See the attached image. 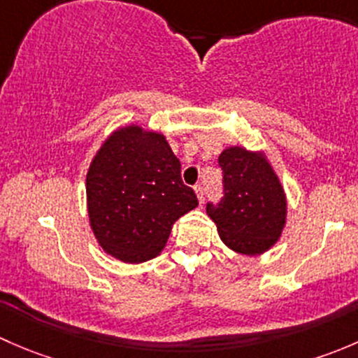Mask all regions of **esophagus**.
I'll return each instance as SVG.
<instances>
[{
	"mask_svg": "<svg viewBox=\"0 0 358 358\" xmlns=\"http://www.w3.org/2000/svg\"><path fill=\"white\" fill-rule=\"evenodd\" d=\"M194 190H196L197 199H199V202L202 204V202H204V189H202L201 185H196V187H194Z\"/></svg>",
	"mask_w": 358,
	"mask_h": 358,
	"instance_id": "1",
	"label": "esophagus"
}]
</instances>
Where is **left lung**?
Masks as SVG:
<instances>
[{
    "mask_svg": "<svg viewBox=\"0 0 358 358\" xmlns=\"http://www.w3.org/2000/svg\"><path fill=\"white\" fill-rule=\"evenodd\" d=\"M223 197L208 202L220 239L236 252L262 255L279 241L286 225L287 202L279 176L262 152L229 147L218 157Z\"/></svg>",
    "mask_w": 358,
    "mask_h": 358,
    "instance_id": "1",
    "label": "left lung"
}]
</instances>
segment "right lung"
<instances>
[{
    "label": "right lung",
    "mask_w": 358,
    "mask_h": 358,
    "mask_svg": "<svg viewBox=\"0 0 358 358\" xmlns=\"http://www.w3.org/2000/svg\"><path fill=\"white\" fill-rule=\"evenodd\" d=\"M164 135L136 124L110 133L86 173L90 225L107 255L124 263L156 258L173 223L197 197Z\"/></svg>",
    "instance_id": "obj_1"
}]
</instances>
